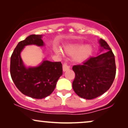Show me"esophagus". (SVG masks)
Masks as SVG:
<instances>
[{
  "label": "esophagus",
  "instance_id": "34e87169",
  "mask_svg": "<svg viewBox=\"0 0 128 128\" xmlns=\"http://www.w3.org/2000/svg\"><path fill=\"white\" fill-rule=\"evenodd\" d=\"M62 68H63V71L65 72L70 69V66L68 65L67 63L65 62V63H64V64H63Z\"/></svg>",
  "mask_w": 128,
  "mask_h": 128
}]
</instances>
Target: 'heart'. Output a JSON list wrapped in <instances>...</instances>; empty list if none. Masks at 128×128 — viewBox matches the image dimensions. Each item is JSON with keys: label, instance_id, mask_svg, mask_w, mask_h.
<instances>
[{"label": "heart", "instance_id": "1", "mask_svg": "<svg viewBox=\"0 0 128 128\" xmlns=\"http://www.w3.org/2000/svg\"><path fill=\"white\" fill-rule=\"evenodd\" d=\"M68 55L74 54L73 59L76 62H83L88 59L92 52V47L90 45H85L82 47V45L75 44L66 46L64 49Z\"/></svg>", "mask_w": 128, "mask_h": 128}]
</instances>
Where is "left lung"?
<instances>
[{"label":"left lung","mask_w":128,"mask_h":128,"mask_svg":"<svg viewBox=\"0 0 128 128\" xmlns=\"http://www.w3.org/2000/svg\"><path fill=\"white\" fill-rule=\"evenodd\" d=\"M106 53L90 57L82 64L73 66L75 78L72 83L74 92L83 98L92 100L102 95L111 86L115 74V56L107 42L99 41Z\"/></svg>","instance_id":"obj_1"}]
</instances>
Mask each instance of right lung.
Wrapping results in <instances>:
<instances>
[{
	"label": "right lung",
	"mask_w": 128,
	"mask_h": 128,
	"mask_svg": "<svg viewBox=\"0 0 128 128\" xmlns=\"http://www.w3.org/2000/svg\"><path fill=\"white\" fill-rule=\"evenodd\" d=\"M42 36L30 35L19 42L10 59V74L16 86L24 95L36 99H42L50 96L63 73L60 62L44 60L38 67L26 68L24 66L20 52L26 45L43 46Z\"/></svg>",
	"instance_id": "1"
}]
</instances>
